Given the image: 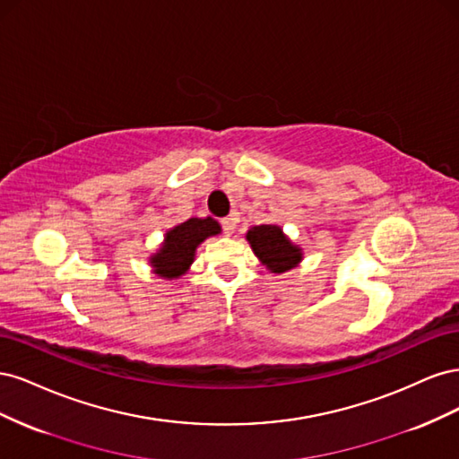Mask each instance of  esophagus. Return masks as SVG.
<instances>
[{"instance_id": "1", "label": "esophagus", "mask_w": 459, "mask_h": 459, "mask_svg": "<svg viewBox=\"0 0 459 459\" xmlns=\"http://www.w3.org/2000/svg\"><path fill=\"white\" fill-rule=\"evenodd\" d=\"M220 224H221V228H224V231L228 235H231L235 231V224H238V218H235V216H226V218L220 220Z\"/></svg>"}]
</instances>
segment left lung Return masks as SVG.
I'll list each match as a JSON object with an SVG mask.
<instances>
[{"label": "left lung", "mask_w": 459, "mask_h": 459, "mask_svg": "<svg viewBox=\"0 0 459 459\" xmlns=\"http://www.w3.org/2000/svg\"><path fill=\"white\" fill-rule=\"evenodd\" d=\"M247 241L251 243L253 253L272 273L293 270L302 260V248L290 243L280 226H255L247 231Z\"/></svg>", "instance_id": "left-lung-1"}]
</instances>
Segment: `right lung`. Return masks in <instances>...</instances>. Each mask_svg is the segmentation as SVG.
<instances>
[{"mask_svg":"<svg viewBox=\"0 0 459 459\" xmlns=\"http://www.w3.org/2000/svg\"><path fill=\"white\" fill-rule=\"evenodd\" d=\"M220 233V224L211 218H189L187 221L166 231L164 243L159 251L149 258L152 272L164 280H176L184 275L195 260L197 247L212 235Z\"/></svg>","mask_w":459,"mask_h":459,"instance_id":"add662e5","label":"right lung"}]
</instances>
